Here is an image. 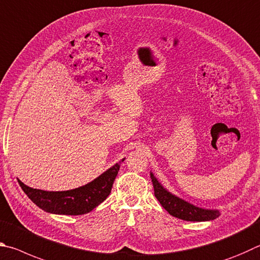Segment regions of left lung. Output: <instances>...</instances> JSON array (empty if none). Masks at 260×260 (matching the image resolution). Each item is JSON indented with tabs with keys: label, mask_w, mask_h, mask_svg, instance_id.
I'll return each instance as SVG.
<instances>
[{
	"label": "left lung",
	"mask_w": 260,
	"mask_h": 260,
	"mask_svg": "<svg viewBox=\"0 0 260 260\" xmlns=\"http://www.w3.org/2000/svg\"><path fill=\"white\" fill-rule=\"evenodd\" d=\"M151 179L154 187V195L171 216L186 221H208L216 219L220 216V212L218 210L198 208L172 195L162 187V185L158 183L153 174H151Z\"/></svg>",
	"instance_id": "8db88e82"
}]
</instances>
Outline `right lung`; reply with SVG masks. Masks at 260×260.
I'll return each instance as SVG.
<instances>
[{
  "instance_id": "1",
  "label": "right lung",
  "mask_w": 260,
  "mask_h": 260,
  "mask_svg": "<svg viewBox=\"0 0 260 260\" xmlns=\"http://www.w3.org/2000/svg\"><path fill=\"white\" fill-rule=\"evenodd\" d=\"M122 161H124V158ZM120 165L121 162L116 163L98 178L82 187L63 192H47L28 187L20 180H18V183L27 197L42 210L56 215L79 216L93 210L106 200L120 170Z\"/></svg>"
}]
</instances>
